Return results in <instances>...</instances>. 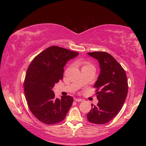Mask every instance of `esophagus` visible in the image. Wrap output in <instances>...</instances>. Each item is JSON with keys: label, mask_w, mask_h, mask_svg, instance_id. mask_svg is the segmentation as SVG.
<instances>
[{"label": "esophagus", "mask_w": 146, "mask_h": 146, "mask_svg": "<svg viewBox=\"0 0 146 146\" xmlns=\"http://www.w3.org/2000/svg\"><path fill=\"white\" fill-rule=\"evenodd\" d=\"M74 101H76V102H82L83 100L82 99H78V98H76V99H74Z\"/></svg>", "instance_id": "esophagus-1"}]
</instances>
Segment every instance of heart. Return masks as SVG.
<instances>
[{
	"instance_id": "obj_1",
	"label": "heart",
	"mask_w": 146,
	"mask_h": 146,
	"mask_svg": "<svg viewBox=\"0 0 146 146\" xmlns=\"http://www.w3.org/2000/svg\"><path fill=\"white\" fill-rule=\"evenodd\" d=\"M92 66V65H90V64H88V65H86V66Z\"/></svg>"
}]
</instances>
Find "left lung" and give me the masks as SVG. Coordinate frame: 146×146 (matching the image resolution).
Here are the masks:
<instances>
[{
    "label": "left lung",
    "mask_w": 146,
    "mask_h": 146,
    "mask_svg": "<svg viewBox=\"0 0 146 146\" xmlns=\"http://www.w3.org/2000/svg\"><path fill=\"white\" fill-rule=\"evenodd\" d=\"M97 60L100 74L95 84L98 103L92 104L87 114L88 120L96 124H104L115 117L123 106L128 93V82L124 68L109 53L102 51L88 52ZM100 90L98 92V89Z\"/></svg>",
    "instance_id": "1"
}]
</instances>
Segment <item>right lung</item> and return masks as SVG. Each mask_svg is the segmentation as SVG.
I'll use <instances>...</instances> for the list:
<instances>
[{
	"instance_id": "1",
	"label": "right lung",
	"mask_w": 146,
	"mask_h": 146,
	"mask_svg": "<svg viewBox=\"0 0 146 146\" xmlns=\"http://www.w3.org/2000/svg\"><path fill=\"white\" fill-rule=\"evenodd\" d=\"M79 52L51 46L39 54L27 70L24 92L29 108L39 121L54 124L63 121L72 105L70 96L56 98L52 88L62 80L67 62Z\"/></svg>"
}]
</instances>
